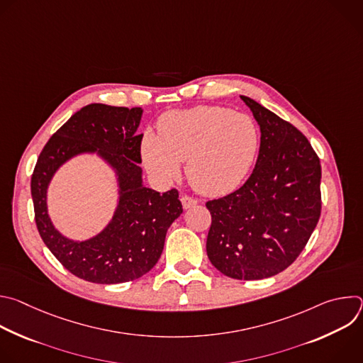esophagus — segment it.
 I'll use <instances>...</instances> for the list:
<instances>
[{"instance_id":"obj_1","label":"esophagus","mask_w":363,"mask_h":363,"mask_svg":"<svg viewBox=\"0 0 363 363\" xmlns=\"http://www.w3.org/2000/svg\"><path fill=\"white\" fill-rule=\"evenodd\" d=\"M181 202H182V206L185 210H188V208H191V206H195L196 205V199L195 198H192V196H189V195H182L181 196Z\"/></svg>"}]
</instances>
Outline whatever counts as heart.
<instances>
[{"mask_svg":"<svg viewBox=\"0 0 363 363\" xmlns=\"http://www.w3.org/2000/svg\"><path fill=\"white\" fill-rule=\"evenodd\" d=\"M255 122L228 108L195 106L165 113L158 135L147 130L140 143L146 169L161 181L179 174L186 162L189 184L205 195L234 191L248 174L258 150Z\"/></svg>","mask_w":363,"mask_h":363,"instance_id":"1","label":"heart"}]
</instances>
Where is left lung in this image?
I'll list each match as a JSON object with an SVG mask.
<instances>
[{"label":"left lung","mask_w":363,"mask_h":363,"mask_svg":"<svg viewBox=\"0 0 363 363\" xmlns=\"http://www.w3.org/2000/svg\"><path fill=\"white\" fill-rule=\"evenodd\" d=\"M260 126L252 174L237 191L208 201L206 254L237 280L286 270L306 247L322 210L320 161L307 138L255 100L241 96Z\"/></svg>","instance_id":"1"}]
</instances>
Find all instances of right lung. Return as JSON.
I'll return each mask as SVG.
<instances>
[{"instance_id":"1","label":"right lung","mask_w":363,"mask_h":363,"mask_svg":"<svg viewBox=\"0 0 363 363\" xmlns=\"http://www.w3.org/2000/svg\"><path fill=\"white\" fill-rule=\"evenodd\" d=\"M140 108L91 103L48 139L31 177L37 230L72 274L97 284L136 280L158 263L167 231L182 214L178 191L160 194L142 184ZM80 152H97L115 169L120 202L113 221L97 236L74 242L60 235L46 213V188L55 171Z\"/></svg>"}]
</instances>
